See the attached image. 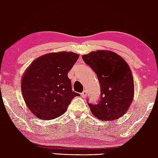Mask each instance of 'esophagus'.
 <instances>
[{
  "label": "esophagus",
  "mask_w": 158,
  "mask_h": 158,
  "mask_svg": "<svg viewBox=\"0 0 158 158\" xmlns=\"http://www.w3.org/2000/svg\"><path fill=\"white\" fill-rule=\"evenodd\" d=\"M81 96L83 97V98H85V97L87 96V91H86V90H84L83 91V93H81Z\"/></svg>",
  "instance_id": "34e87169"
}]
</instances>
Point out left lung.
<instances>
[{
    "label": "left lung",
    "instance_id": "left-lung-1",
    "mask_svg": "<svg viewBox=\"0 0 158 158\" xmlns=\"http://www.w3.org/2000/svg\"><path fill=\"white\" fill-rule=\"evenodd\" d=\"M82 58L97 74L101 86L99 102L88 103L91 112L102 121L122 117L130 107L134 95V78L129 65L122 56L110 51H92Z\"/></svg>",
    "mask_w": 158,
    "mask_h": 158
}]
</instances>
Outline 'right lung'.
Here are the masks:
<instances>
[{"mask_svg":"<svg viewBox=\"0 0 158 158\" xmlns=\"http://www.w3.org/2000/svg\"><path fill=\"white\" fill-rule=\"evenodd\" d=\"M79 54L62 51L33 60L22 78V93L27 106L37 118L50 120L66 111L80 94L72 89L68 73Z\"/></svg>","mask_w":158,"mask_h":158,"instance_id":"add662e5","label":"right lung"}]
</instances>
